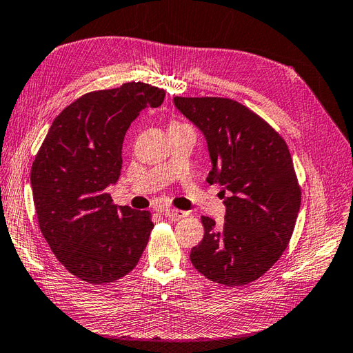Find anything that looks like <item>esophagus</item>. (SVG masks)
Listing matches in <instances>:
<instances>
[{"label": "esophagus", "mask_w": 353, "mask_h": 353, "mask_svg": "<svg viewBox=\"0 0 353 353\" xmlns=\"http://www.w3.org/2000/svg\"><path fill=\"white\" fill-rule=\"evenodd\" d=\"M163 215L169 219V221H179L185 218L188 213L183 212V210H178V209H165L163 210Z\"/></svg>", "instance_id": "34e87169"}]
</instances>
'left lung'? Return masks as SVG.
<instances>
[{
  "instance_id": "8db88e82",
  "label": "left lung",
  "mask_w": 353,
  "mask_h": 353,
  "mask_svg": "<svg viewBox=\"0 0 353 353\" xmlns=\"http://www.w3.org/2000/svg\"><path fill=\"white\" fill-rule=\"evenodd\" d=\"M178 110L206 137L225 223L201 216L205 236L191 249L194 268L213 283L237 287L258 280L290 243L302 191L283 137L241 103L222 97H175ZM228 196H225V193Z\"/></svg>"
}]
</instances>
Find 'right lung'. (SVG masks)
<instances>
[{
  "instance_id": "1",
  "label": "right lung",
  "mask_w": 353,
  "mask_h": 353,
  "mask_svg": "<svg viewBox=\"0 0 353 353\" xmlns=\"http://www.w3.org/2000/svg\"><path fill=\"white\" fill-rule=\"evenodd\" d=\"M165 90L144 82L83 94L52 121L30 169L39 230L66 270L91 284L130 274L154 227L148 210L117 208L105 188L122 169L123 137Z\"/></svg>"
}]
</instances>
